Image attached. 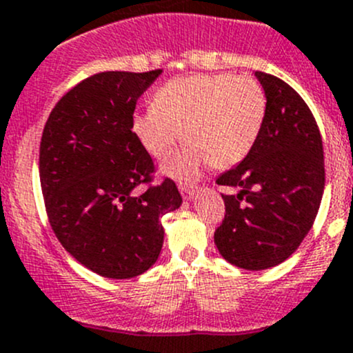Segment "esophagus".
<instances>
[{"instance_id":"1","label":"esophagus","mask_w":353,"mask_h":353,"mask_svg":"<svg viewBox=\"0 0 353 353\" xmlns=\"http://www.w3.org/2000/svg\"><path fill=\"white\" fill-rule=\"evenodd\" d=\"M195 188L197 187H194V185H181L180 192H181V195H183L185 201H192V199H194Z\"/></svg>"}]
</instances>
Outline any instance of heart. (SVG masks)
<instances>
[{
  "instance_id": "heart-1",
  "label": "heart",
  "mask_w": 353,
  "mask_h": 353,
  "mask_svg": "<svg viewBox=\"0 0 353 353\" xmlns=\"http://www.w3.org/2000/svg\"><path fill=\"white\" fill-rule=\"evenodd\" d=\"M268 99L254 77L199 73L176 77L158 89L154 108L134 117V132L156 159H166L187 141L185 151L165 165L181 181L204 166L228 168L242 161L259 139Z\"/></svg>"
}]
</instances>
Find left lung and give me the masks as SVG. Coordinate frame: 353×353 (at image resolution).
Listing matches in <instances>:
<instances>
[{"instance_id": "left-lung-1", "label": "left lung", "mask_w": 353, "mask_h": 353, "mask_svg": "<svg viewBox=\"0 0 353 353\" xmlns=\"http://www.w3.org/2000/svg\"><path fill=\"white\" fill-rule=\"evenodd\" d=\"M256 77L268 99L263 130L243 161L216 180L239 194H221L226 212L214 243L249 271L276 266L299 249L324 190L323 141L309 106L278 77Z\"/></svg>"}]
</instances>
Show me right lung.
Masks as SVG:
<instances>
[{
  "instance_id": "right-lung-1",
  "label": "right lung",
  "mask_w": 353,
  "mask_h": 353,
  "mask_svg": "<svg viewBox=\"0 0 353 353\" xmlns=\"http://www.w3.org/2000/svg\"><path fill=\"white\" fill-rule=\"evenodd\" d=\"M161 72L87 77L44 125L39 176L48 219L66 252L101 276L148 271L161 252V216L181 204L175 181L152 185L154 163L132 132L137 99ZM139 184L148 185L141 196Z\"/></svg>"
}]
</instances>
